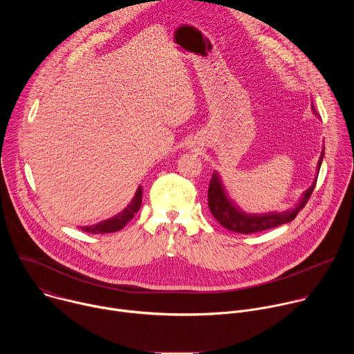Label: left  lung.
I'll return each instance as SVG.
<instances>
[{"instance_id": "8db88e82", "label": "left lung", "mask_w": 354, "mask_h": 354, "mask_svg": "<svg viewBox=\"0 0 354 354\" xmlns=\"http://www.w3.org/2000/svg\"><path fill=\"white\" fill-rule=\"evenodd\" d=\"M313 111L317 115L314 106H313ZM324 154H325V148H322L321 158H319L318 167H317V174H319ZM317 178L318 176H315L314 183L304 193H302L301 198L298 200V203L295 205L294 209H290V210H286L281 213L248 214V213H243L228 197L220 175L214 171L212 180H210V186H209V207H210V212L214 216V218L224 228H227L230 231H234L238 234H250V232L265 231V230L274 228L281 224L290 223L297 217L299 210L307 205L308 198L311 197L313 190L317 185Z\"/></svg>"}]
</instances>
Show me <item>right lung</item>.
Wrapping results in <instances>:
<instances>
[{
	"mask_svg": "<svg viewBox=\"0 0 354 354\" xmlns=\"http://www.w3.org/2000/svg\"><path fill=\"white\" fill-rule=\"evenodd\" d=\"M141 198H142V187L138 186V189L136 190L134 197L131 198V201L127 205V207L123 209L119 214H116V216H113L108 220L96 223L93 225L80 227L81 231L89 232V234H108V232H116V231L122 230L134 217V214L140 210Z\"/></svg>",
	"mask_w": 354,
	"mask_h": 354,
	"instance_id": "add662e5",
	"label": "right lung"
}]
</instances>
